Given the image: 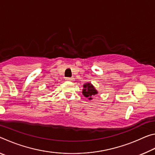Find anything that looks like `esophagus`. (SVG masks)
Wrapping results in <instances>:
<instances>
[{"mask_svg":"<svg viewBox=\"0 0 155 155\" xmlns=\"http://www.w3.org/2000/svg\"><path fill=\"white\" fill-rule=\"evenodd\" d=\"M65 80L68 81H73V78H66Z\"/></svg>","mask_w":155,"mask_h":155,"instance_id":"1","label":"esophagus"}]
</instances>
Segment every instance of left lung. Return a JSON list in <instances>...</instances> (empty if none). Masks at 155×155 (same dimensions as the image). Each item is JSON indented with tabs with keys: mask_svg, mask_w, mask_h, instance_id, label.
Here are the masks:
<instances>
[{
	"mask_svg": "<svg viewBox=\"0 0 155 155\" xmlns=\"http://www.w3.org/2000/svg\"><path fill=\"white\" fill-rule=\"evenodd\" d=\"M83 87V89L82 93L83 96L86 97V98H87V99L90 100V101L92 100L94 97L98 94V91L96 90L95 87L90 82L85 83Z\"/></svg>",
	"mask_w": 155,
	"mask_h": 155,
	"instance_id": "1",
	"label": "left lung"
}]
</instances>
